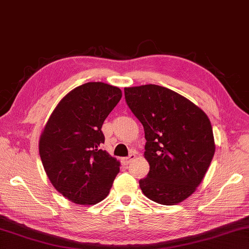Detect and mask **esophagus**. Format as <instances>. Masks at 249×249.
<instances>
[{
	"instance_id": "34e87169",
	"label": "esophagus",
	"mask_w": 249,
	"mask_h": 249,
	"mask_svg": "<svg viewBox=\"0 0 249 249\" xmlns=\"http://www.w3.org/2000/svg\"><path fill=\"white\" fill-rule=\"evenodd\" d=\"M135 158H136V153L132 152L127 158H124V159H123V163H124V164H129L130 162H132V161L135 159Z\"/></svg>"
}]
</instances>
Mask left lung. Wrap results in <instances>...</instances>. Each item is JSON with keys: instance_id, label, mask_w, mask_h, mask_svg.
Segmentation results:
<instances>
[{"instance_id": "left-lung-1", "label": "left lung", "mask_w": 249, "mask_h": 249, "mask_svg": "<svg viewBox=\"0 0 249 249\" xmlns=\"http://www.w3.org/2000/svg\"><path fill=\"white\" fill-rule=\"evenodd\" d=\"M130 111L143 126L144 158L150 170L139 180L143 195L176 205L199 186L214 155L206 113L173 90L158 85L124 89Z\"/></svg>"}]
</instances>
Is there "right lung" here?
<instances>
[{"label": "right lung", "instance_id": "obj_1", "mask_svg": "<svg viewBox=\"0 0 249 249\" xmlns=\"http://www.w3.org/2000/svg\"><path fill=\"white\" fill-rule=\"evenodd\" d=\"M121 98L120 88L100 81L76 87L56 106L40 136L44 171L71 201L94 205L109 195L120 162L101 149V128Z\"/></svg>", "mask_w": 249, "mask_h": 249}]
</instances>
